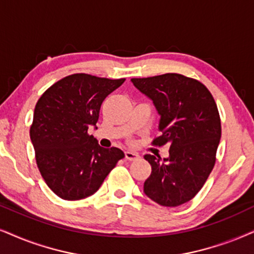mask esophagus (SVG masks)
<instances>
[{"instance_id":"obj_1","label":"esophagus","mask_w":254,"mask_h":254,"mask_svg":"<svg viewBox=\"0 0 254 254\" xmlns=\"http://www.w3.org/2000/svg\"><path fill=\"white\" fill-rule=\"evenodd\" d=\"M125 158H127V160H136L139 158V155L136 152H132V151H125Z\"/></svg>"}]
</instances>
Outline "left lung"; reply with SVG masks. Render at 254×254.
Returning <instances> with one entry per match:
<instances>
[{
	"label": "left lung",
	"instance_id": "1",
	"mask_svg": "<svg viewBox=\"0 0 254 254\" xmlns=\"http://www.w3.org/2000/svg\"><path fill=\"white\" fill-rule=\"evenodd\" d=\"M131 82L152 101L159 115L162 134L153 143L170 144L164 159L144 156L152 169L144 193L162 206H179L198 193L214 166L221 136L216 102L206 86L179 73Z\"/></svg>",
	"mask_w": 254,
	"mask_h": 254
}]
</instances>
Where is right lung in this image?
<instances>
[{"label": "right lung", "mask_w": 254, "mask_h": 254, "mask_svg": "<svg viewBox=\"0 0 254 254\" xmlns=\"http://www.w3.org/2000/svg\"><path fill=\"white\" fill-rule=\"evenodd\" d=\"M124 81L75 73L38 99L30 139L42 177L60 198L79 200L94 194L124 157L121 149H104L88 134L90 127L96 129L104 99Z\"/></svg>", "instance_id": "obj_1"}]
</instances>
